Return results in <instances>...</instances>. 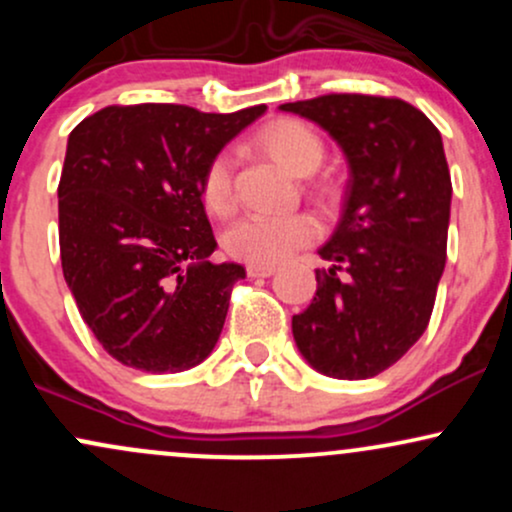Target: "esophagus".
I'll return each instance as SVG.
<instances>
[{
	"label": "esophagus",
	"instance_id": "esophagus-1",
	"mask_svg": "<svg viewBox=\"0 0 512 512\" xmlns=\"http://www.w3.org/2000/svg\"><path fill=\"white\" fill-rule=\"evenodd\" d=\"M276 272V267L272 264H248V276L252 279H264V276H272Z\"/></svg>",
	"mask_w": 512,
	"mask_h": 512
}]
</instances>
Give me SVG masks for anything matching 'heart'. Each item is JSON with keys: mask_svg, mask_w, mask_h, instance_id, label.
Returning a JSON list of instances; mask_svg holds the SVG:
<instances>
[{"mask_svg": "<svg viewBox=\"0 0 512 512\" xmlns=\"http://www.w3.org/2000/svg\"><path fill=\"white\" fill-rule=\"evenodd\" d=\"M257 142L276 163L293 175H310L325 158V144L308 122L279 117L264 125ZM202 199L216 216L231 214L233 204V156L221 151L207 163L202 175ZM317 238V223L308 214H248L231 223L223 236L228 255L250 264H279L291 252Z\"/></svg>", "mask_w": 512, "mask_h": 512, "instance_id": "heart-1", "label": "heart"}]
</instances>
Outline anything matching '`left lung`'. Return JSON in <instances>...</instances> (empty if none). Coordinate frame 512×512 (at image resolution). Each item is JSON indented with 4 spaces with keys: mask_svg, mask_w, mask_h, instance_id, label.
Returning <instances> with one entry per match:
<instances>
[{
    "mask_svg": "<svg viewBox=\"0 0 512 512\" xmlns=\"http://www.w3.org/2000/svg\"><path fill=\"white\" fill-rule=\"evenodd\" d=\"M279 110L320 125L349 163L342 219L317 250L330 269H315L293 339L322 375L373 378L419 342L436 303L452 199L443 139L399 98L330 93Z\"/></svg>",
    "mask_w": 512,
    "mask_h": 512,
    "instance_id": "obj_1",
    "label": "left lung"
}]
</instances>
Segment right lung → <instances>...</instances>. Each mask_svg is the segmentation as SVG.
<instances>
[{
  "instance_id": "right-lung-1",
  "label": "right lung",
  "mask_w": 512,
  "mask_h": 512,
  "mask_svg": "<svg viewBox=\"0 0 512 512\" xmlns=\"http://www.w3.org/2000/svg\"><path fill=\"white\" fill-rule=\"evenodd\" d=\"M267 105L231 115L110 105L72 129L60 187V257L76 308L115 361L180 373L214 351L236 262L214 264L207 163Z\"/></svg>"
}]
</instances>
